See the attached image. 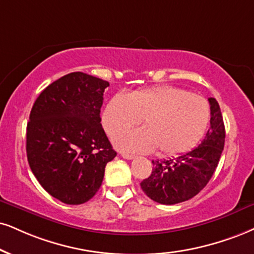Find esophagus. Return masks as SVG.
<instances>
[{"label":"esophagus","mask_w":254,"mask_h":254,"mask_svg":"<svg viewBox=\"0 0 254 254\" xmlns=\"http://www.w3.org/2000/svg\"><path fill=\"white\" fill-rule=\"evenodd\" d=\"M121 156L124 159H127V160H132V159L135 158L133 154H127V153H121Z\"/></svg>","instance_id":"34e87169"}]
</instances>
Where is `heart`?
Returning a JSON list of instances; mask_svg holds the SVG:
<instances>
[{"label":"heart","mask_w":254,"mask_h":254,"mask_svg":"<svg viewBox=\"0 0 254 254\" xmlns=\"http://www.w3.org/2000/svg\"><path fill=\"white\" fill-rule=\"evenodd\" d=\"M208 102L202 96L172 86L117 94L107 103L102 125L111 136L135 126L145 127L115 137V145L128 152L147 153L159 149L174 156L193 149L207 129Z\"/></svg>","instance_id":"1"}]
</instances>
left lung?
<instances>
[{"label":"left lung","mask_w":254,"mask_h":254,"mask_svg":"<svg viewBox=\"0 0 254 254\" xmlns=\"http://www.w3.org/2000/svg\"><path fill=\"white\" fill-rule=\"evenodd\" d=\"M211 127L198 147L170 160H153L152 174L141 181L148 198L162 205L190 200L211 180L225 145V126L219 103L208 99Z\"/></svg>","instance_id":"left-lung-1"}]
</instances>
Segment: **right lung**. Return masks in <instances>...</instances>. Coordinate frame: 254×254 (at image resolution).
<instances>
[{
	"mask_svg": "<svg viewBox=\"0 0 254 254\" xmlns=\"http://www.w3.org/2000/svg\"><path fill=\"white\" fill-rule=\"evenodd\" d=\"M107 81L74 71L41 92L27 125V158L41 186L68 205L92 199L117 156L101 125Z\"/></svg>",
	"mask_w": 254,
	"mask_h": 254,
	"instance_id": "right-lung-1",
	"label": "right lung"
}]
</instances>
